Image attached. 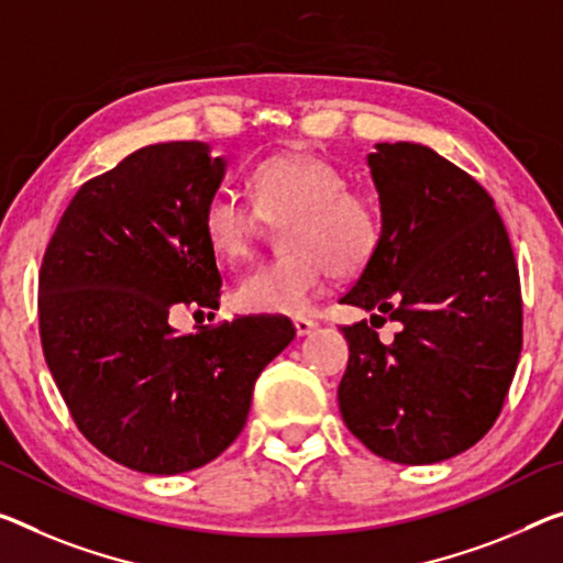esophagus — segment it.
I'll return each instance as SVG.
<instances>
[{"label": "esophagus", "instance_id": "34e87169", "mask_svg": "<svg viewBox=\"0 0 563 563\" xmlns=\"http://www.w3.org/2000/svg\"><path fill=\"white\" fill-rule=\"evenodd\" d=\"M314 322H311V319H307V317H297L294 319V330H297V334L299 336H307V334H311L314 332Z\"/></svg>", "mask_w": 563, "mask_h": 563}]
</instances>
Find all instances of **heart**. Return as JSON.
Here are the masks:
<instances>
[{
  "label": "heart",
  "mask_w": 563,
  "mask_h": 563,
  "mask_svg": "<svg viewBox=\"0 0 563 563\" xmlns=\"http://www.w3.org/2000/svg\"><path fill=\"white\" fill-rule=\"evenodd\" d=\"M252 201L216 191L203 206L206 244L223 262L252 254L264 219L284 223L272 262L254 266L233 289V305L249 314H305L327 266L336 276L365 269L383 236V221L367 194L347 188V176L314 153H279L249 176Z\"/></svg>",
  "instance_id": "heart-1"
}]
</instances>
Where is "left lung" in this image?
<instances>
[{"mask_svg":"<svg viewBox=\"0 0 563 563\" xmlns=\"http://www.w3.org/2000/svg\"><path fill=\"white\" fill-rule=\"evenodd\" d=\"M383 236L340 299L372 311L342 327L344 426L385 461H448L486 435L521 354V284L496 203L478 180L420 143L367 155ZM387 313L393 343L371 330Z\"/></svg>","mask_w":563,"mask_h":563,"instance_id":"left-lung-1","label":"left lung"}]
</instances>
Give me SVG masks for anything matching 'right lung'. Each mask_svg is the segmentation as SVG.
<instances>
[{
	"mask_svg": "<svg viewBox=\"0 0 563 563\" xmlns=\"http://www.w3.org/2000/svg\"><path fill=\"white\" fill-rule=\"evenodd\" d=\"M227 176L211 145H145L85 184L40 272V336L73 420L102 455L151 475L211 463L239 438L262 369L294 340L287 317L178 334V305L219 309L201 213Z\"/></svg>",
	"mask_w": 563,
	"mask_h": 563,
	"instance_id": "obj_1",
	"label": "right lung"
}]
</instances>
